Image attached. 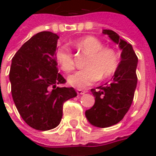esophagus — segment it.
Listing matches in <instances>:
<instances>
[{"label":"esophagus","instance_id":"1","mask_svg":"<svg viewBox=\"0 0 156 156\" xmlns=\"http://www.w3.org/2000/svg\"><path fill=\"white\" fill-rule=\"evenodd\" d=\"M77 93H78V95H82V94H85L86 91H84V90H82V89H78V90H77Z\"/></svg>","mask_w":156,"mask_h":156}]
</instances>
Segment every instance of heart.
<instances>
[{"instance_id":"heart-1","label":"heart","mask_w":156,"mask_h":156,"mask_svg":"<svg viewBox=\"0 0 156 156\" xmlns=\"http://www.w3.org/2000/svg\"><path fill=\"white\" fill-rule=\"evenodd\" d=\"M76 47L89 54L85 63L87 68L79 70L68 77L69 84L74 88H86L98 81L101 77L108 78L119 67V55L115 49L105 48L104 43L94 36H87L76 41ZM55 58L62 71L69 73L74 69V59L71 49L60 46L56 49Z\"/></svg>"}]
</instances>
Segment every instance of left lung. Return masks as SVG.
Here are the masks:
<instances>
[{"instance_id": "8db88e82", "label": "left lung", "mask_w": 156, "mask_h": 156, "mask_svg": "<svg viewBox=\"0 0 156 156\" xmlns=\"http://www.w3.org/2000/svg\"><path fill=\"white\" fill-rule=\"evenodd\" d=\"M104 34L119 44L122 50L120 62L110 82L92 88L95 103L85 112L88 122L96 127L107 128L118 124L129 111L137 85L138 58L132 46L119 38L112 30H104Z\"/></svg>"}]
</instances>
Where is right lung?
<instances>
[{"instance_id":"obj_1","label":"right lung","mask_w":156,"mask_h":156,"mask_svg":"<svg viewBox=\"0 0 156 156\" xmlns=\"http://www.w3.org/2000/svg\"><path fill=\"white\" fill-rule=\"evenodd\" d=\"M57 34L39 32L12 58L9 73L13 101L21 117L37 130L54 129L61 122L64 102L77 96L73 88H59L66 80L57 68Z\"/></svg>"}]
</instances>
